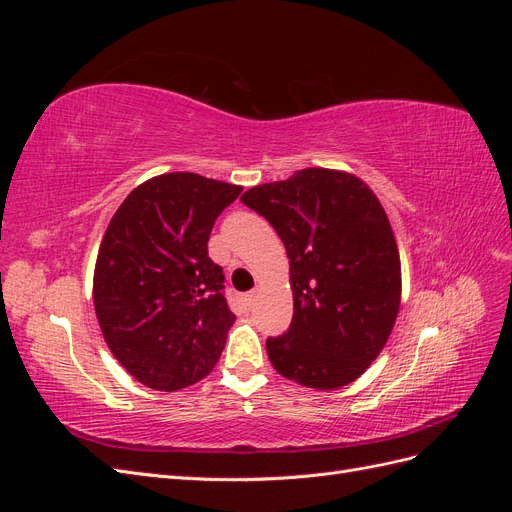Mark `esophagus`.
I'll return each mask as SVG.
<instances>
[{"mask_svg":"<svg viewBox=\"0 0 512 512\" xmlns=\"http://www.w3.org/2000/svg\"><path fill=\"white\" fill-rule=\"evenodd\" d=\"M254 299H256V292H247L245 297H243V301H245V305H247V307H252V305H254Z\"/></svg>","mask_w":512,"mask_h":512,"instance_id":"34e87169","label":"esophagus"}]
</instances>
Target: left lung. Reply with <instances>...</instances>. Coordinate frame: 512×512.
<instances>
[{"label":"left lung","mask_w":512,"mask_h":512,"mask_svg":"<svg viewBox=\"0 0 512 512\" xmlns=\"http://www.w3.org/2000/svg\"><path fill=\"white\" fill-rule=\"evenodd\" d=\"M243 203L267 218L290 260V329L267 339L271 365L307 389L333 391L378 359L401 303L389 218L346 170L303 168L254 185Z\"/></svg>","instance_id":"obj_1"}]
</instances>
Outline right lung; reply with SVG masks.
I'll list each match as a JSON object with an SVG mask.
<instances>
[{"label":"right lung","mask_w":512,"mask_h":512,"mask_svg":"<svg viewBox=\"0 0 512 512\" xmlns=\"http://www.w3.org/2000/svg\"><path fill=\"white\" fill-rule=\"evenodd\" d=\"M241 190L196 173L151 177L128 194L104 232L96 316L115 359L149 389H185L220 359L235 314L207 241Z\"/></svg>","instance_id":"obj_1"}]
</instances>
